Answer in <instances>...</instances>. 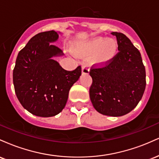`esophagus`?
Segmentation results:
<instances>
[{"mask_svg":"<svg viewBox=\"0 0 159 159\" xmlns=\"http://www.w3.org/2000/svg\"><path fill=\"white\" fill-rule=\"evenodd\" d=\"M81 73L82 75H88L90 73V69H89V67L87 66L84 65L83 66H82Z\"/></svg>","mask_w":159,"mask_h":159,"instance_id":"34e87169","label":"esophagus"}]
</instances>
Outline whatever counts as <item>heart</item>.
I'll use <instances>...</instances> for the list:
<instances>
[{"label": "heart", "instance_id": "b5f03b06", "mask_svg": "<svg viewBox=\"0 0 159 159\" xmlns=\"http://www.w3.org/2000/svg\"><path fill=\"white\" fill-rule=\"evenodd\" d=\"M118 45L114 39H106L102 36L76 44L73 52L78 56H93L92 63L98 66H104L111 63L116 55Z\"/></svg>", "mask_w": 159, "mask_h": 159}]
</instances>
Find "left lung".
Returning <instances> with one entry per match:
<instances>
[{"mask_svg": "<svg viewBox=\"0 0 159 159\" xmlns=\"http://www.w3.org/2000/svg\"><path fill=\"white\" fill-rule=\"evenodd\" d=\"M116 37L119 53L106 66L92 69L90 98L100 114L120 116L135 107L146 87V71L139 51L123 34Z\"/></svg>", "mask_w": 159, "mask_h": 159, "instance_id": "1", "label": "left lung"}]
</instances>
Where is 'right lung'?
Segmentation results:
<instances>
[{"label": "right lung", "mask_w": 159, "mask_h": 159, "mask_svg": "<svg viewBox=\"0 0 159 159\" xmlns=\"http://www.w3.org/2000/svg\"><path fill=\"white\" fill-rule=\"evenodd\" d=\"M62 34L54 30L36 34L16 58L12 75L16 96L24 108L35 116L50 117L61 113L69 90L81 75L80 66L66 71L54 60L63 55L52 44Z\"/></svg>", "instance_id": "1"}]
</instances>
